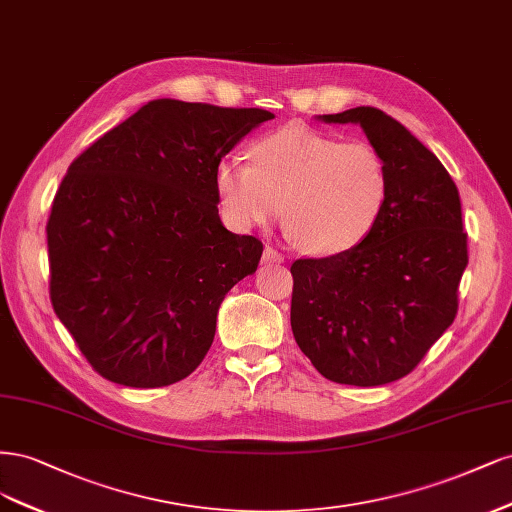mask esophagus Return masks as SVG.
<instances>
[{"mask_svg":"<svg viewBox=\"0 0 512 512\" xmlns=\"http://www.w3.org/2000/svg\"><path fill=\"white\" fill-rule=\"evenodd\" d=\"M283 259H285L283 253H278L276 249H272V246H266V249H263V255H261L263 263H280Z\"/></svg>","mask_w":512,"mask_h":512,"instance_id":"esophagus-1","label":"esophagus"}]
</instances>
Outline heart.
<instances>
[{"mask_svg":"<svg viewBox=\"0 0 512 512\" xmlns=\"http://www.w3.org/2000/svg\"><path fill=\"white\" fill-rule=\"evenodd\" d=\"M253 166L238 157L217 168V191L238 227L283 217L304 251L338 255L364 242L381 219L389 170L368 142H340L302 125L283 127L253 146Z\"/></svg>","mask_w":512,"mask_h":512,"instance_id":"heart-1","label":"heart"}]
</instances>
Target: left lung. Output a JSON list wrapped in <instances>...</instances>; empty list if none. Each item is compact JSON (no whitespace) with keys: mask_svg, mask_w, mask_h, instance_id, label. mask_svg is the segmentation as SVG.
<instances>
[{"mask_svg":"<svg viewBox=\"0 0 512 512\" xmlns=\"http://www.w3.org/2000/svg\"><path fill=\"white\" fill-rule=\"evenodd\" d=\"M355 123L383 155L389 195L351 251L293 261L291 329L302 353L340 385L376 387L417 368L457 315L468 266L459 191L438 157L383 110L323 114Z\"/></svg>","mask_w":512,"mask_h":512,"instance_id":"left-lung-1","label":"left lung"}]
</instances>
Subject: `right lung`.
<instances>
[{
    "label": "right lung",
    "instance_id": "right-lung-1",
    "mask_svg": "<svg viewBox=\"0 0 512 512\" xmlns=\"http://www.w3.org/2000/svg\"><path fill=\"white\" fill-rule=\"evenodd\" d=\"M270 119L153 100L72 161L46 225L51 302L97 374L155 389L202 364L225 293L263 253L223 227L214 178Z\"/></svg>",
    "mask_w": 512,
    "mask_h": 512
}]
</instances>
